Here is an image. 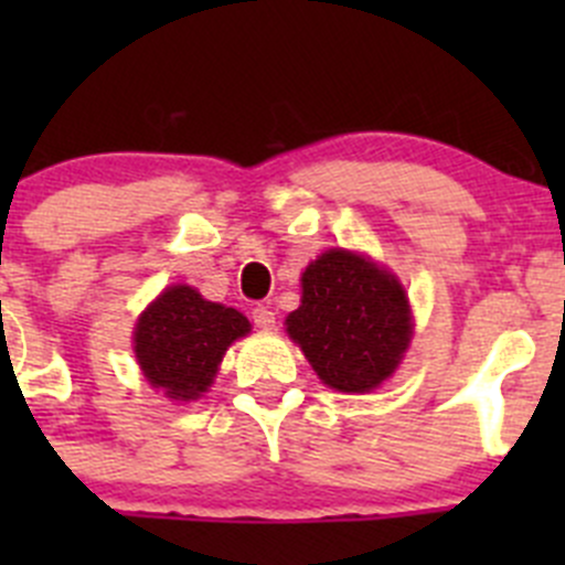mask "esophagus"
I'll use <instances>...</instances> for the list:
<instances>
[{"label":"esophagus","mask_w":565,"mask_h":565,"mask_svg":"<svg viewBox=\"0 0 565 565\" xmlns=\"http://www.w3.org/2000/svg\"><path fill=\"white\" fill-rule=\"evenodd\" d=\"M250 319H254L256 328H262V330L276 328V311H273L270 306H256V309L250 311Z\"/></svg>","instance_id":"obj_1"}]
</instances>
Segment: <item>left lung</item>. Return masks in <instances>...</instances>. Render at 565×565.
<instances>
[{
    "label": "left lung",
    "instance_id": "obj_1",
    "mask_svg": "<svg viewBox=\"0 0 565 565\" xmlns=\"http://www.w3.org/2000/svg\"><path fill=\"white\" fill-rule=\"evenodd\" d=\"M287 330L324 385L363 393L388 380L407 350L409 306L388 270L350 250H328L303 273Z\"/></svg>",
    "mask_w": 565,
    "mask_h": 565
}]
</instances>
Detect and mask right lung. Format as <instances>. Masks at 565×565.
<instances>
[{
  "label": "right lung",
  "instance_id": "right-lung-1",
  "mask_svg": "<svg viewBox=\"0 0 565 565\" xmlns=\"http://www.w3.org/2000/svg\"><path fill=\"white\" fill-rule=\"evenodd\" d=\"M248 330L241 311L210 303L191 287H169L136 324V361L152 388L188 402L210 388L226 347Z\"/></svg>",
  "mask_w": 565,
  "mask_h": 565
}]
</instances>
